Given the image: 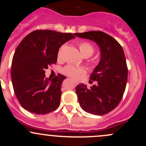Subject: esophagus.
I'll return each mask as SVG.
<instances>
[{
  "label": "esophagus",
  "instance_id": "esophagus-1",
  "mask_svg": "<svg viewBox=\"0 0 146 146\" xmlns=\"http://www.w3.org/2000/svg\"><path fill=\"white\" fill-rule=\"evenodd\" d=\"M78 83H79L78 82H77V81H75V84H78Z\"/></svg>",
  "mask_w": 146,
  "mask_h": 146
}]
</instances>
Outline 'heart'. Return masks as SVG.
Masks as SVG:
<instances>
[{
	"label": "heart",
	"instance_id": "b5f03b06",
	"mask_svg": "<svg viewBox=\"0 0 146 146\" xmlns=\"http://www.w3.org/2000/svg\"><path fill=\"white\" fill-rule=\"evenodd\" d=\"M63 47L60 48V51L58 52V56L60 57L61 54V51L62 50ZM79 48L81 52L82 55L83 56H90L94 52V47L90 44V43L87 42H82L79 44ZM62 72L64 74L69 75L72 78H78V77L82 73H84V71L82 68H75L72 66H66V67L63 68Z\"/></svg>",
	"mask_w": 146,
	"mask_h": 146
}]
</instances>
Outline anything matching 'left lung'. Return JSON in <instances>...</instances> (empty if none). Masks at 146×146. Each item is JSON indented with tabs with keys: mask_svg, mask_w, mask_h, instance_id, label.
Returning <instances> with one entry per match:
<instances>
[{
	"mask_svg": "<svg viewBox=\"0 0 146 146\" xmlns=\"http://www.w3.org/2000/svg\"><path fill=\"white\" fill-rule=\"evenodd\" d=\"M95 42L100 49V60L90 80L97 84L88 88L80 84L75 90L80 106L87 113L103 115L115 109L121 102L126 86L128 68L124 52L115 38L102 31L74 33Z\"/></svg>",
	"mask_w": 146,
	"mask_h": 146,
	"instance_id": "8db88e82",
	"label": "left lung"
}]
</instances>
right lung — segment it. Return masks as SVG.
<instances>
[{
    "label": "right lung",
    "instance_id": "right-lung-1",
    "mask_svg": "<svg viewBox=\"0 0 146 146\" xmlns=\"http://www.w3.org/2000/svg\"><path fill=\"white\" fill-rule=\"evenodd\" d=\"M75 38L70 33L36 30L16 48L11 63L14 93L23 108L36 115L56 110L60 105L61 86L66 77L61 74L45 78V69L56 64L59 48Z\"/></svg>",
    "mask_w": 146,
    "mask_h": 146
}]
</instances>
